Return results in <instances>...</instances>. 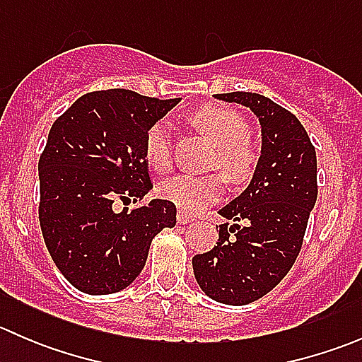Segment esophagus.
<instances>
[{
	"mask_svg": "<svg viewBox=\"0 0 362 362\" xmlns=\"http://www.w3.org/2000/svg\"><path fill=\"white\" fill-rule=\"evenodd\" d=\"M177 221L180 222V224H189V222H192L194 218H192L189 214H185V211L180 210V211H178V215H177Z\"/></svg>",
	"mask_w": 362,
	"mask_h": 362,
	"instance_id": "1",
	"label": "esophagus"
}]
</instances>
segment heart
I'll return each mask as SVG.
<instances>
[{
    "label": "heart",
    "mask_w": 362,
    "mask_h": 362,
    "mask_svg": "<svg viewBox=\"0 0 362 362\" xmlns=\"http://www.w3.org/2000/svg\"><path fill=\"white\" fill-rule=\"evenodd\" d=\"M196 129L217 145L214 166L224 171L231 184L250 180L257 164V152L247 138L249 124L236 112L218 105H206L191 115ZM144 158L156 171L171 166V133L166 122H156L144 138ZM224 191L221 175L180 173L160 182L159 192L164 199L177 204L180 210L196 214L215 203Z\"/></svg>",
    "instance_id": "1"
}]
</instances>
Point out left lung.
I'll use <instances>...</instances> for the list:
<instances>
[{
    "label": "left lung",
    "mask_w": 362,
    "mask_h": 362,
    "mask_svg": "<svg viewBox=\"0 0 362 362\" xmlns=\"http://www.w3.org/2000/svg\"><path fill=\"white\" fill-rule=\"evenodd\" d=\"M250 108L261 124V158L249 187L218 210L217 245L192 257L208 298L233 306L268 294L293 268L317 202V156L289 110L255 93L215 94Z\"/></svg>",
    "instance_id": "left-lung-1"
}]
</instances>
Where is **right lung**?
Returning <instances> with one entry per match:
<instances>
[{"label": "right lung", "mask_w": 362, "mask_h": 362, "mask_svg": "<svg viewBox=\"0 0 362 362\" xmlns=\"http://www.w3.org/2000/svg\"><path fill=\"white\" fill-rule=\"evenodd\" d=\"M180 98L158 100L126 89L83 94L50 127L38 160L40 226L64 279L86 294H113L134 282L158 233L177 224V208L152 199L144 138Z\"/></svg>", "instance_id": "right-lung-1"}]
</instances>
